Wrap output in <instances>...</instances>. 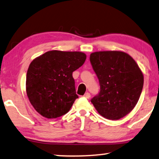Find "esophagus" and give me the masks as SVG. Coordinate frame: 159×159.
Here are the masks:
<instances>
[{
  "label": "esophagus",
  "mask_w": 159,
  "mask_h": 159,
  "mask_svg": "<svg viewBox=\"0 0 159 159\" xmlns=\"http://www.w3.org/2000/svg\"><path fill=\"white\" fill-rule=\"evenodd\" d=\"M84 98H89L90 96H91V94H90L89 93H86L84 94Z\"/></svg>",
  "instance_id": "esophagus-1"
}]
</instances>
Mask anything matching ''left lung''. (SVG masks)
Returning a JSON list of instances; mask_svg holds the SVG:
<instances>
[{
  "label": "left lung",
  "instance_id": "8db88e82",
  "mask_svg": "<svg viewBox=\"0 0 159 159\" xmlns=\"http://www.w3.org/2000/svg\"><path fill=\"white\" fill-rule=\"evenodd\" d=\"M90 61L101 86L91 100L96 111L109 120L124 118L134 109L140 98L143 74L132 57L124 51H96Z\"/></svg>",
  "mask_w": 159,
  "mask_h": 159
}]
</instances>
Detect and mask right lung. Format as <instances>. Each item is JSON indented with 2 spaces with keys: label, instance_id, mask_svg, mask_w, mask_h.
<instances>
[{
  "label": "right lung",
  "instance_id": "right-lung-1",
  "mask_svg": "<svg viewBox=\"0 0 159 159\" xmlns=\"http://www.w3.org/2000/svg\"><path fill=\"white\" fill-rule=\"evenodd\" d=\"M86 59L83 52L53 50L32 61L27 71L25 89L30 103L39 114L56 118L69 111L79 98L72 73Z\"/></svg>",
  "mask_w": 159,
  "mask_h": 159
}]
</instances>
